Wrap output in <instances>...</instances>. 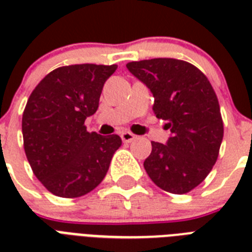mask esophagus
<instances>
[{
  "instance_id": "esophagus-1",
  "label": "esophagus",
  "mask_w": 252,
  "mask_h": 252,
  "mask_svg": "<svg viewBox=\"0 0 252 252\" xmlns=\"http://www.w3.org/2000/svg\"><path fill=\"white\" fill-rule=\"evenodd\" d=\"M120 137H122V140L124 142H132L133 140L137 138V136L132 133V132H123V133L120 134Z\"/></svg>"
}]
</instances>
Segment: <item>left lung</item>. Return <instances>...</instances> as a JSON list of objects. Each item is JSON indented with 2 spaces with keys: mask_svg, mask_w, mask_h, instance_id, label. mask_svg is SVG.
Instances as JSON below:
<instances>
[{
  "mask_svg": "<svg viewBox=\"0 0 252 252\" xmlns=\"http://www.w3.org/2000/svg\"><path fill=\"white\" fill-rule=\"evenodd\" d=\"M126 68L152 91L154 114L171 132L166 144L152 141L144 162L148 175L170 193L192 191L213 168L223 137L211 82L195 65L176 59L132 61Z\"/></svg>",
  "mask_w": 252,
  "mask_h": 252,
  "instance_id": "8db88e82",
  "label": "left lung"
}]
</instances>
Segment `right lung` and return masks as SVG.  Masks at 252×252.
Wrapping results in <instances>:
<instances>
[{
    "label": "right lung",
    "mask_w": 252,
    "mask_h": 252,
    "mask_svg": "<svg viewBox=\"0 0 252 252\" xmlns=\"http://www.w3.org/2000/svg\"><path fill=\"white\" fill-rule=\"evenodd\" d=\"M118 65L78 64L48 73L30 95L22 118L26 157L51 193L66 199L93 191L122 145L118 134L87 132L107 78Z\"/></svg>",
    "instance_id": "1"
}]
</instances>
